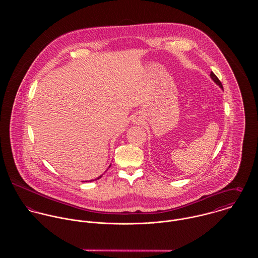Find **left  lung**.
Wrapping results in <instances>:
<instances>
[{
	"instance_id": "left-lung-1",
	"label": "left lung",
	"mask_w": 258,
	"mask_h": 258,
	"mask_svg": "<svg viewBox=\"0 0 258 258\" xmlns=\"http://www.w3.org/2000/svg\"><path fill=\"white\" fill-rule=\"evenodd\" d=\"M210 76H211V78H212V79H213V80L215 81V83H216V84H218V85H219V86L221 87V89L223 90L222 84H221V81H220V79H219V78H218V77L216 76V74H214V73L212 72V73H211V74H210Z\"/></svg>"
}]
</instances>
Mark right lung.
<instances>
[{
    "instance_id": "add662e5",
    "label": "right lung",
    "mask_w": 258,
    "mask_h": 258,
    "mask_svg": "<svg viewBox=\"0 0 258 258\" xmlns=\"http://www.w3.org/2000/svg\"><path fill=\"white\" fill-rule=\"evenodd\" d=\"M111 166V165H110ZM110 166H109V167H108V168H110ZM107 170H108V169H107ZM101 177H102V175H101V176H99V177H98V178H96V179H95V180H98V179H100V178H101ZM92 181H94V180H91V181H90V182H92ZM86 182H87V181H86Z\"/></svg>"
}]
</instances>
